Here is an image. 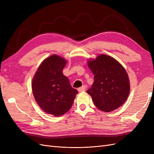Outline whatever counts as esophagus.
<instances>
[{
	"label": "esophagus",
	"mask_w": 154,
	"mask_h": 154,
	"mask_svg": "<svg viewBox=\"0 0 154 154\" xmlns=\"http://www.w3.org/2000/svg\"><path fill=\"white\" fill-rule=\"evenodd\" d=\"M86 90V87H85V85H83L82 87H80V88H78V91H79V92H83V91H85Z\"/></svg>",
	"instance_id": "34e87169"
}]
</instances>
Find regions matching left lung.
Returning a JSON list of instances; mask_svg holds the SVG:
<instances>
[{"label":"left lung","instance_id":"obj_1","mask_svg":"<svg viewBox=\"0 0 154 154\" xmlns=\"http://www.w3.org/2000/svg\"><path fill=\"white\" fill-rule=\"evenodd\" d=\"M88 66L94 74V83L87 92L97 108L111 112L122 106L130 92L128 74L117 60L106 54L90 60Z\"/></svg>","mask_w":154,"mask_h":154}]
</instances>
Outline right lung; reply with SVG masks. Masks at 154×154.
<instances>
[{"label": "right lung", "instance_id": "right-lung-1", "mask_svg": "<svg viewBox=\"0 0 154 154\" xmlns=\"http://www.w3.org/2000/svg\"><path fill=\"white\" fill-rule=\"evenodd\" d=\"M67 62L56 54L41 63L32 82L35 99L45 112L54 116L66 113L71 108L78 92L63 74Z\"/></svg>", "mask_w": 154, "mask_h": 154}]
</instances>
